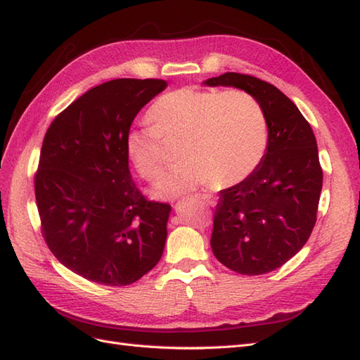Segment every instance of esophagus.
I'll return each instance as SVG.
<instances>
[{"instance_id":"obj_1","label":"esophagus","mask_w":360,"mask_h":360,"mask_svg":"<svg viewBox=\"0 0 360 360\" xmlns=\"http://www.w3.org/2000/svg\"><path fill=\"white\" fill-rule=\"evenodd\" d=\"M202 199L205 200L208 205H212V207H214L216 204H218V202H216V198L213 195H202Z\"/></svg>"}]
</instances>
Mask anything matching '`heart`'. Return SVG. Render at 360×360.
<instances>
[{"instance_id": "1", "label": "heart", "mask_w": 360, "mask_h": 360, "mask_svg": "<svg viewBox=\"0 0 360 360\" xmlns=\"http://www.w3.org/2000/svg\"><path fill=\"white\" fill-rule=\"evenodd\" d=\"M152 125L131 127L125 155L147 181L162 174L170 160L167 144L181 142L184 161L156 184L153 196L178 198L214 182L230 187L245 181L262 162L269 124L262 105L248 91L176 89L148 108Z\"/></svg>"}]
</instances>
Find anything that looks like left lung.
<instances>
[{
  "label": "left lung",
  "mask_w": 360,
  "mask_h": 360,
  "mask_svg": "<svg viewBox=\"0 0 360 360\" xmlns=\"http://www.w3.org/2000/svg\"><path fill=\"white\" fill-rule=\"evenodd\" d=\"M253 95L269 124V146L250 176L221 191L212 233L213 255L227 269L257 276L290 261L316 224L322 169L311 125L270 82L227 72L204 81Z\"/></svg>",
  "instance_id": "1"
}]
</instances>
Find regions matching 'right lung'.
<instances>
[{"label":"right lung","mask_w":360,"mask_h":360,"mask_svg":"<svg viewBox=\"0 0 360 360\" xmlns=\"http://www.w3.org/2000/svg\"><path fill=\"white\" fill-rule=\"evenodd\" d=\"M164 79L107 81L56 116L35 174L41 231L64 266L91 282L130 285L160 262L169 204L147 200L125 155L135 116Z\"/></svg>","instance_id":"add662e5"}]
</instances>
